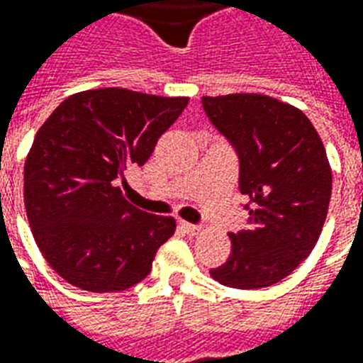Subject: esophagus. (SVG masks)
<instances>
[{
    "label": "esophagus",
    "instance_id": "1",
    "mask_svg": "<svg viewBox=\"0 0 363 363\" xmlns=\"http://www.w3.org/2000/svg\"><path fill=\"white\" fill-rule=\"evenodd\" d=\"M181 228L186 232V234H190V236H198V234L201 232V226L192 225V223H184V220L181 223Z\"/></svg>",
    "mask_w": 363,
    "mask_h": 363
}]
</instances>
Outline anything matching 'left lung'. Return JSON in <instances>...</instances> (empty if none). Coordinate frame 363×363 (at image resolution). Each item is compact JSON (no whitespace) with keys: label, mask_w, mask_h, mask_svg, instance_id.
<instances>
[{"label":"left lung","mask_w":363,"mask_h":363,"mask_svg":"<svg viewBox=\"0 0 363 363\" xmlns=\"http://www.w3.org/2000/svg\"><path fill=\"white\" fill-rule=\"evenodd\" d=\"M203 110L240 157L249 228L228 234L232 251L211 268L236 289L278 284L311 255L331 200V167L311 120L298 108L257 93L203 96Z\"/></svg>","instance_id":"obj_1"}]
</instances>
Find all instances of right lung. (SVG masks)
<instances>
[{"label":"right lung","mask_w":363,"mask_h":363,"mask_svg":"<svg viewBox=\"0 0 363 363\" xmlns=\"http://www.w3.org/2000/svg\"><path fill=\"white\" fill-rule=\"evenodd\" d=\"M186 104L120 87L82 91L40 127L24 163V206L38 247L68 284L116 293L150 274L175 218L137 209L116 182L145 165Z\"/></svg>","instance_id":"1"}]
</instances>
